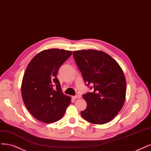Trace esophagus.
I'll return each instance as SVG.
<instances>
[{
  "mask_svg": "<svg viewBox=\"0 0 151 151\" xmlns=\"http://www.w3.org/2000/svg\"><path fill=\"white\" fill-rule=\"evenodd\" d=\"M81 97V96L80 95H76L75 96H72V98L74 99H79Z\"/></svg>",
  "mask_w": 151,
  "mask_h": 151,
  "instance_id": "34e87169",
  "label": "esophagus"
}]
</instances>
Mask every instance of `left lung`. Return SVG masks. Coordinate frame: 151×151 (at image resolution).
<instances>
[{"label": "left lung", "instance_id": "1", "mask_svg": "<svg viewBox=\"0 0 151 151\" xmlns=\"http://www.w3.org/2000/svg\"><path fill=\"white\" fill-rule=\"evenodd\" d=\"M73 55L86 85L92 86L93 89L92 92L82 96L87 107L81 111L82 117L94 124L110 122L121 110L126 100V81L122 68L102 51L76 50Z\"/></svg>", "mask_w": 151, "mask_h": 151}]
</instances>
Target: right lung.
I'll return each mask as SVG.
<instances>
[{"label":"right lung","instance_id":"add662e5","mask_svg":"<svg viewBox=\"0 0 151 151\" xmlns=\"http://www.w3.org/2000/svg\"><path fill=\"white\" fill-rule=\"evenodd\" d=\"M72 54L64 49L44 50L26 68L21 85L22 99L29 112L41 122L50 124L60 120L70 105L71 98L62 92L56 76Z\"/></svg>","mask_w":151,"mask_h":151}]
</instances>
